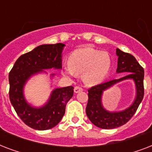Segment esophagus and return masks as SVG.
I'll return each mask as SVG.
<instances>
[{
	"instance_id": "obj_1",
	"label": "esophagus",
	"mask_w": 152,
	"mask_h": 152,
	"mask_svg": "<svg viewBox=\"0 0 152 152\" xmlns=\"http://www.w3.org/2000/svg\"><path fill=\"white\" fill-rule=\"evenodd\" d=\"M83 91V88L80 87V86H76L75 88H74V92L75 93H78L80 91Z\"/></svg>"
}]
</instances>
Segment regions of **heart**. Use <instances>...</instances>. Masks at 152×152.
I'll use <instances>...</instances> for the list:
<instances>
[{
	"instance_id": "obj_1",
	"label": "heart",
	"mask_w": 152,
	"mask_h": 152,
	"mask_svg": "<svg viewBox=\"0 0 152 152\" xmlns=\"http://www.w3.org/2000/svg\"><path fill=\"white\" fill-rule=\"evenodd\" d=\"M69 65L64 68L70 76L83 73L84 82L90 85L101 83L108 75L111 60L108 53L84 47L74 50L69 57Z\"/></svg>"
}]
</instances>
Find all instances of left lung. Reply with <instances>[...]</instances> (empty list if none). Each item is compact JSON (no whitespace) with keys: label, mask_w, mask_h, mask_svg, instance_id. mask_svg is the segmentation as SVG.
<instances>
[{"label":"left lung","mask_w":152,"mask_h":152,"mask_svg":"<svg viewBox=\"0 0 152 152\" xmlns=\"http://www.w3.org/2000/svg\"><path fill=\"white\" fill-rule=\"evenodd\" d=\"M116 53L118 56L117 72L129 73L124 77L106 81L88 89V102L86 107L87 116L95 126L104 129H115L127 123L135 114L144 98V71L143 67L130 53L123 52L119 49H117ZM127 78L133 79L136 84L137 97L134 102L125 111L120 112L106 111L101 105V95L103 91L114 83Z\"/></svg>","instance_id":"8db88e82"}]
</instances>
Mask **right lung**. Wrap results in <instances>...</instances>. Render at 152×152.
Masks as SVG:
<instances>
[{
    "label": "right lung",
    "instance_id": "1",
    "mask_svg": "<svg viewBox=\"0 0 152 152\" xmlns=\"http://www.w3.org/2000/svg\"><path fill=\"white\" fill-rule=\"evenodd\" d=\"M64 44H49L37 46L31 52L21 55L8 75L9 99L17 115L29 127L36 130L52 129L60 122L65 113L67 102L73 95V87L53 91L48 102L41 108L27 103L23 88L28 79L42 69H61V52Z\"/></svg>",
    "mask_w": 152,
    "mask_h": 152
}]
</instances>
